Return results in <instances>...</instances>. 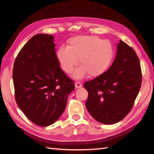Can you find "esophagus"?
Instances as JSON below:
<instances>
[{
  "label": "esophagus",
  "instance_id": "obj_1",
  "mask_svg": "<svg viewBox=\"0 0 154 154\" xmlns=\"http://www.w3.org/2000/svg\"><path fill=\"white\" fill-rule=\"evenodd\" d=\"M81 87H82V84H81V83H79V82L75 83V88H77V89H78V88H80Z\"/></svg>",
  "mask_w": 154,
  "mask_h": 154
}]
</instances>
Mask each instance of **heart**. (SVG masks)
Here are the masks:
<instances>
[{
  "label": "heart",
  "instance_id": "b5f03b06",
  "mask_svg": "<svg viewBox=\"0 0 154 154\" xmlns=\"http://www.w3.org/2000/svg\"><path fill=\"white\" fill-rule=\"evenodd\" d=\"M56 56L63 70L71 73L79 64L73 77L81 79L87 74L96 77L104 73L112 62L113 48L108 40L93 35H79L71 38L67 48L58 49Z\"/></svg>",
  "mask_w": 154,
  "mask_h": 154
}]
</instances>
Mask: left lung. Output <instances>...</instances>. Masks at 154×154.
Wrapping results in <instances>:
<instances>
[{"instance_id":"1","label":"left lung","mask_w":154,"mask_h":154,"mask_svg":"<svg viewBox=\"0 0 154 154\" xmlns=\"http://www.w3.org/2000/svg\"><path fill=\"white\" fill-rule=\"evenodd\" d=\"M141 84L138 55L133 48L120 40L116 57L109 69L83 85L89 93L87 109L100 123L119 122L131 110Z\"/></svg>"}]
</instances>
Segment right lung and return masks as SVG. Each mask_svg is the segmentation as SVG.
Here are the masks:
<instances>
[{
	"mask_svg": "<svg viewBox=\"0 0 154 154\" xmlns=\"http://www.w3.org/2000/svg\"><path fill=\"white\" fill-rule=\"evenodd\" d=\"M55 46L53 35H34L20 51L13 67L16 102L40 126H50L61 116L75 88L60 67Z\"/></svg>",
	"mask_w": 154,
	"mask_h": 154,
	"instance_id": "add662e5",
	"label": "right lung"
}]
</instances>
